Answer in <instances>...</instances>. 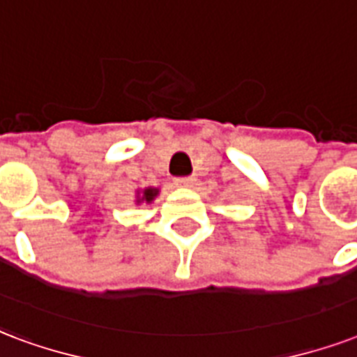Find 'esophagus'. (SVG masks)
Listing matches in <instances>:
<instances>
[{"instance_id": "34e87169", "label": "esophagus", "mask_w": 357, "mask_h": 357, "mask_svg": "<svg viewBox=\"0 0 357 357\" xmlns=\"http://www.w3.org/2000/svg\"><path fill=\"white\" fill-rule=\"evenodd\" d=\"M178 185H181V187H189V189H192V187L197 185V178H195V176H189V178H179L178 179Z\"/></svg>"}]
</instances>
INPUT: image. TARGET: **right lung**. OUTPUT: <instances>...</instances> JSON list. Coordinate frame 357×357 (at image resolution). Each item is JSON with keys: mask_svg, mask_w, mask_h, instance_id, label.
Listing matches in <instances>:
<instances>
[{"mask_svg": "<svg viewBox=\"0 0 357 357\" xmlns=\"http://www.w3.org/2000/svg\"><path fill=\"white\" fill-rule=\"evenodd\" d=\"M157 197H159V187H146V189L136 190L135 202L136 204H151Z\"/></svg>", "mask_w": 357, "mask_h": 357, "instance_id": "1", "label": "right lung"}]
</instances>
